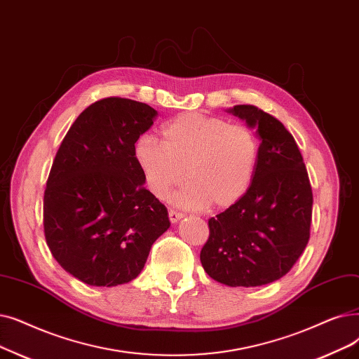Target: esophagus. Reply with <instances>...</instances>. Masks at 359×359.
I'll list each match as a JSON object with an SVG mask.
<instances>
[{"label":"esophagus","mask_w":359,"mask_h":359,"mask_svg":"<svg viewBox=\"0 0 359 359\" xmlns=\"http://www.w3.org/2000/svg\"><path fill=\"white\" fill-rule=\"evenodd\" d=\"M168 217H170V222L171 223H177L179 220H182V218H183V214L177 212V211H173V210H170L168 211Z\"/></svg>","instance_id":"obj_1"}]
</instances>
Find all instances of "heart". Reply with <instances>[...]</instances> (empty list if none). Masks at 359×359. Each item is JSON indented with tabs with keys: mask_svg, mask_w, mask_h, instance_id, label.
I'll use <instances>...</instances> for the list:
<instances>
[{
	"mask_svg": "<svg viewBox=\"0 0 359 359\" xmlns=\"http://www.w3.org/2000/svg\"><path fill=\"white\" fill-rule=\"evenodd\" d=\"M163 144L144 135L133 148L148 189L168 198L184 176L189 184L175 196V204L201 210L211 204L224 210L248 192L258 161V139L242 124L198 113L182 114L161 130Z\"/></svg>",
	"mask_w": 359,
	"mask_h": 359,
	"instance_id": "b5f03b06",
	"label": "heart"
}]
</instances>
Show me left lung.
Here are the masks:
<instances>
[{
	"label": "left lung",
	"mask_w": 359,
	"mask_h": 359,
	"mask_svg": "<svg viewBox=\"0 0 359 359\" xmlns=\"http://www.w3.org/2000/svg\"><path fill=\"white\" fill-rule=\"evenodd\" d=\"M229 113L255 128L261 141L248 192L208 220L201 264L215 282L254 287L290 271L309 241L313 191L301 151L276 117L255 105Z\"/></svg>",
	"instance_id": "obj_1"
}]
</instances>
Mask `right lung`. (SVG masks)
Wrapping results in <instances>:
<instances>
[{
    "instance_id": "right-lung-1",
    "label": "right lung",
    "mask_w": 359,
    "mask_h": 359,
    "mask_svg": "<svg viewBox=\"0 0 359 359\" xmlns=\"http://www.w3.org/2000/svg\"><path fill=\"white\" fill-rule=\"evenodd\" d=\"M155 117L144 102L100 100L76 118L57 151L43 194L45 239L60 266L86 285L129 283L170 227L133 155Z\"/></svg>"
}]
</instances>
